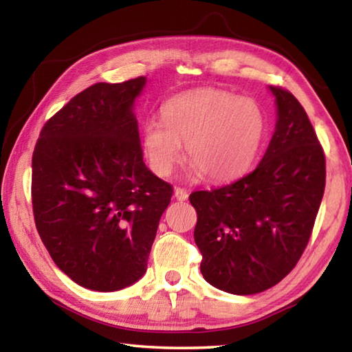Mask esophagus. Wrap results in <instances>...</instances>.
Instances as JSON below:
<instances>
[{
	"label": "esophagus",
	"mask_w": 352,
	"mask_h": 352,
	"mask_svg": "<svg viewBox=\"0 0 352 352\" xmlns=\"http://www.w3.org/2000/svg\"><path fill=\"white\" fill-rule=\"evenodd\" d=\"M189 197L188 190L183 189V188H175V199L180 200V201H184Z\"/></svg>",
	"instance_id": "obj_1"
}]
</instances>
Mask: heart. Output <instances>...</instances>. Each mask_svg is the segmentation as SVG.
<instances>
[{
  "mask_svg": "<svg viewBox=\"0 0 352 352\" xmlns=\"http://www.w3.org/2000/svg\"><path fill=\"white\" fill-rule=\"evenodd\" d=\"M162 121L142 126V151L148 168L168 177L180 160L182 144L190 170L208 182H228L252 168L264 141L267 121L252 98L220 88L177 94L162 109Z\"/></svg>",
  "mask_w": 352,
  "mask_h": 352,
  "instance_id": "obj_1",
  "label": "heart"
}]
</instances>
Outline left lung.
<instances>
[{"mask_svg": "<svg viewBox=\"0 0 352 352\" xmlns=\"http://www.w3.org/2000/svg\"><path fill=\"white\" fill-rule=\"evenodd\" d=\"M270 90L278 121L258 168L189 195L201 275L234 295L264 292L295 269L324 194L326 157L306 110L285 88Z\"/></svg>", "mask_w": 352, "mask_h": 352, "instance_id": "left-lung-1", "label": "left lung"}]
</instances>
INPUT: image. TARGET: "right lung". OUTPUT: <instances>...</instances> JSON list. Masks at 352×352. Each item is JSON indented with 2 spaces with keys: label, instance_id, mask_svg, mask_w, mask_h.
Here are the masks:
<instances>
[{
  "label": "right lung",
  "instance_id": "right-lung-1",
  "mask_svg": "<svg viewBox=\"0 0 352 352\" xmlns=\"http://www.w3.org/2000/svg\"><path fill=\"white\" fill-rule=\"evenodd\" d=\"M146 77L94 83L47 119L32 153V211L58 269L113 292L144 275L174 189L142 162L133 100Z\"/></svg>",
  "mask_w": 352,
  "mask_h": 352
}]
</instances>
